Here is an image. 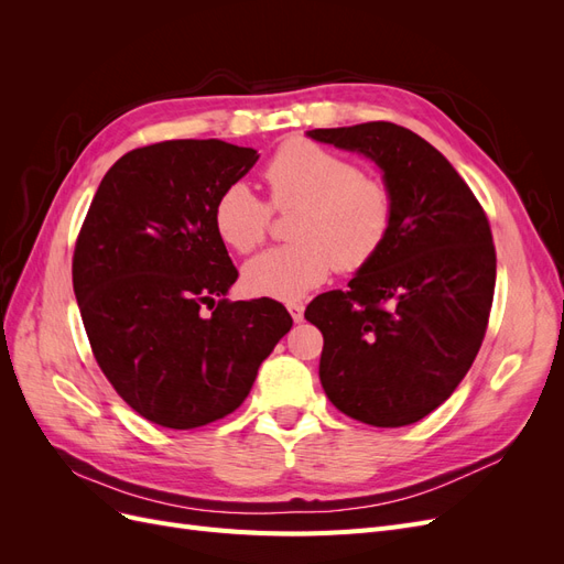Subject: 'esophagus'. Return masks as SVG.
Segmentation results:
<instances>
[{
  "label": "esophagus",
  "instance_id": "34e87169",
  "mask_svg": "<svg viewBox=\"0 0 564 564\" xmlns=\"http://www.w3.org/2000/svg\"><path fill=\"white\" fill-rule=\"evenodd\" d=\"M286 311L294 322H303V305L301 303H286Z\"/></svg>",
  "mask_w": 564,
  "mask_h": 564
}]
</instances>
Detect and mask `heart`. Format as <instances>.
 Returning a JSON list of instances; mask_svg holds the SVG:
<instances>
[{"mask_svg":"<svg viewBox=\"0 0 564 564\" xmlns=\"http://www.w3.org/2000/svg\"><path fill=\"white\" fill-rule=\"evenodd\" d=\"M268 204L245 183H230L214 202L218 240L237 253L259 249L270 212H296L294 245L270 249L245 265L247 292L296 301L338 272L365 270L383 251L395 220V197L352 160L313 141H289L263 169Z\"/></svg>","mask_w":564,"mask_h":564,"instance_id":"1","label":"heart"}]
</instances>
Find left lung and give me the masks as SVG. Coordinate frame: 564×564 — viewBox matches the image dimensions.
<instances>
[{"mask_svg": "<svg viewBox=\"0 0 564 564\" xmlns=\"http://www.w3.org/2000/svg\"><path fill=\"white\" fill-rule=\"evenodd\" d=\"M383 169L395 220L346 292L313 299L324 336L319 381L346 416L400 429L429 416L466 377L487 332L497 249L468 183L421 135L392 122L313 129Z\"/></svg>", "mask_w": 564, "mask_h": 564, "instance_id": "8db88e82", "label": "left lung"}]
</instances>
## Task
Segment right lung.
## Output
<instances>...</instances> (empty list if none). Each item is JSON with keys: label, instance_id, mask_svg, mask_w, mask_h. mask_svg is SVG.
Here are the masks:
<instances>
[{"label": "right lung", "instance_id": "add662e5", "mask_svg": "<svg viewBox=\"0 0 564 564\" xmlns=\"http://www.w3.org/2000/svg\"><path fill=\"white\" fill-rule=\"evenodd\" d=\"M256 160L216 139L135 148L110 166L79 228L73 286L91 352L117 395L162 429L232 414L294 324L272 299H224L237 268L214 202Z\"/></svg>", "mask_w": 564, "mask_h": 564}]
</instances>
